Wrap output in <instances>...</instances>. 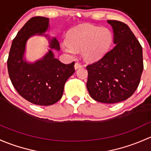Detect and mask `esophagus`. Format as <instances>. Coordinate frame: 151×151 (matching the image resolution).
I'll use <instances>...</instances> for the list:
<instances>
[{"label":"esophagus","instance_id":"obj_1","mask_svg":"<svg viewBox=\"0 0 151 151\" xmlns=\"http://www.w3.org/2000/svg\"><path fill=\"white\" fill-rule=\"evenodd\" d=\"M81 67H82V65H81V64H79L78 63H76L75 65H74V68H75L76 70L78 69V68H81Z\"/></svg>","mask_w":151,"mask_h":151}]
</instances>
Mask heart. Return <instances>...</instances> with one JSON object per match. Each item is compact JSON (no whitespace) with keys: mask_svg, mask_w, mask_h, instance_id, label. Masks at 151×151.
<instances>
[{"mask_svg":"<svg viewBox=\"0 0 151 151\" xmlns=\"http://www.w3.org/2000/svg\"><path fill=\"white\" fill-rule=\"evenodd\" d=\"M112 42L113 34L108 28L83 24L68 32L67 41L63 43L62 47L65 52L70 55L83 49L85 60L95 62L108 52Z\"/></svg>","mask_w":151,"mask_h":151,"instance_id":"heart-1","label":"heart"}]
</instances>
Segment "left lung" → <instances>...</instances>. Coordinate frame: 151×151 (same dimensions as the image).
<instances>
[{"label": "left lung", "instance_id": "left-lung-1", "mask_svg": "<svg viewBox=\"0 0 151 151\" xmlns=\"http://www.w3.org/2000/svg\"><path fill=\"white\" fill-rule=\"evenodd\" d=\"M113 31V49L88 65L86 87L94 100L117 103L131 97L139 86L143 70L142 49L128 25L108 20Z\"/></svg>", "mask_w": 151, "mask_h": 151}]
</instances>
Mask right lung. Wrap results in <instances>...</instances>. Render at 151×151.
I'll use <instances>...</instances> for the list:
<instances>
[{
  "label": "right lung",
  "mask_w": 151,
  "mask_h": 151,
  "mask_svg": "<svg viewBox=\"0 0 151 151\" xmlns=\"http://www.w3.org/2000/svg\"><path fill=\"white\" fill-rule=\"evenodd\" d=\"M49 26V18L35 17L28 20L12 41L7 60L9 78L19 94L31 103L44 106L62 98L65 82L75 72L74 62L63 64L54 57L52 49L60 51V44L55 38L44 34ZM34 35L47 37L50 49L41 59L28 63L24 58L26 43Z\"/></svg>",
  "instance_id": "obj_1"
}]
</instances>
